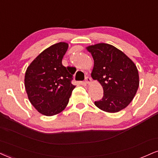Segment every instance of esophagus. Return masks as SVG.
I'll return each instance as SVG.
<instances>
[{
  "mask_svg": "<svg viewBox=\"0 0 158 158\" xmlns=\"http://www.w3.org/2000/svg\"><path fill=\"white\" fill-rule=\"evenodd\" d=\"M91 81H92V79H91L90 77H87L86 78H85V83H86L87 85H90L91 83Z\"/></svg>",
  "mask_w": 158,
  "mask_h": 158,
  "instance_id": "1",
  "label": "esophagus"
}]
</instances>
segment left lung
Here are the masks:
<instances>
[{"label":"left lung","mask_w":158,"mask_h":158,"mask_svg":"<svg viewBox=\"0 0 158 158\" xmlns=\"http://www.w3.org/2000/svg\"><path fill=\"white\" fill-rule=\"evenodd\" d=\"M94 60L91 77L103 87L102 99L95 102L100 110L115 113L126 108L139 87V74L133 61L123 51L107 43L86 47Z\"/></svg>","instance_id":"1"}]
</instances>
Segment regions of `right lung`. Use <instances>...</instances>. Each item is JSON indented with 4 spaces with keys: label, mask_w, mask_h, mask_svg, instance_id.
<instances>
[{
    "label": "right lung",
    "mask_w": 158,
    "mask_h": 158,
    "mask_svg": "<svg viewBox=\"0 0 158 158\" xmlns=\"http://www.w3.org/2000/svg\"><path fill=\"white\" fill-rule=\"evenodd\" d=\"M68 48L67 43L60 42L45 49L30 63L25 73L28 100L46 116L63 111L75 88L71 82L74 72L62 64Z\"/></svg>",
    "instance_id": "obj_1"
}]
</instances>
